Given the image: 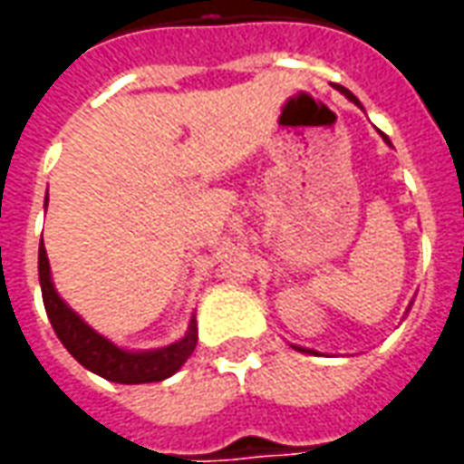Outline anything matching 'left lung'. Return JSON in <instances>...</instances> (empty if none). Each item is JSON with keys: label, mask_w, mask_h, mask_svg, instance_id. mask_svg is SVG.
<instances>
[{"label": "left lung", "mask_w": 464, "mask_h": 464, "mask_svg": "<svg viewBox=\"0 0 464 464\" xmlns=\"http://www.w3.org/2000/svg\"><path fill=\"white\" fill-rule=\"evenodd\" d=\"M335 89H338V92H341V94L345 96V99H348V102H353V104H355V106H360L358 99H355V96L350 94V92H348V89H345V86H335ZM360 109H362V106H360ZM380 136H382V141L388 143V146H392V143H390V139H388V136H385V133H380ZM408 311H410V308H408ZM291 348H293V350H298V353H311V355H318V350L303 348V345H293V343H291Z\"/></svg>", "instance_id": "1"}]
</instances>
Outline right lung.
Masks as SVG:
<instances>
[{
  "label": "right lung",
  "mask_w": 464,
  "mask_h": 464,
  "mask_svg": "<svg viewBox=\"0 0 464 464\" xmlns=\"http://www.w3.org/2000/svg\"><path fill=\"white\" fill-rule=\"evenodd\" d=\"M49 198L44 201V208ZM39 285L44 298L46 315L54 328L56 338L62 341L72 358H76L86 370H92L102 378L121 385H139V382H161L171 378L186 360L191 358L198 328H196V313L188 321V328L179 341L169 343L163 348L153 350H129L109 341L106 335L94 331L69 303L59 295L52 281V266L46 258L44 241L39 243Z\"/></svg>",
  "instance_id": "add662e5"
}]
</instances>
